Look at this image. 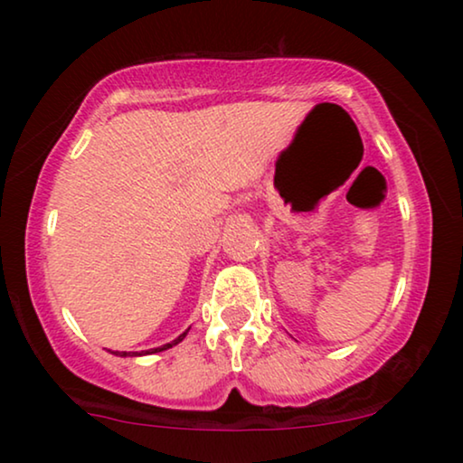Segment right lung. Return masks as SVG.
I'll return each mask as SVG.
<instances>
[{
	"instance_id": "right-lung-1",
	"label": "right lung",
	"mask_w": 463,
	"mask_h": 463,
	"mask_svg": "<svg viewBox=\"0 0 463 463\" xmlns=\"http://www.w3.org/2000/svg\"><path fill=\"white\" fill-rule=\"evenodd\" d=\"M188 331L190 329H185L184 333H181L179 337H175L173 342H168V344H162V346H157V348H149V350H140V353H126V350H110V354H115V356H145V354H156V353H162V350H168V348H173V346H177V344L181 342V339H184L185 335H188Z\"/></svg>"
}]
</instances>
